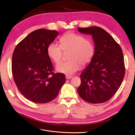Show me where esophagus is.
<instances>
[{
	"label": "esophagus",
	"instance_id": "esophagus-1",
	"mask_svg": "<svg viewBox=\"0 0 135 135\" xmlns=\"http://www.w3.org/2000/svg\"><path fill=\"white\" fill-rule=\"evenodd\" d=\"M71 78H72V76H70V75H66V78L68 80H69Z\"/></svg>",
	"mask_w": 135,
	"mask_h": 135
}]
</instances>
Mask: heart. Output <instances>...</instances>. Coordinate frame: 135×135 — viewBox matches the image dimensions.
I'll use <instances>...</instances> for the list:
<instances>
[{"label": "heart", "instance_id": "1", "mask_svg": "<svg viewBox=\"0 0 135 135\" xmlns=\"http://www.w3.org/2000/svg\"><path fill=\"white\" fill-rule=\"evenodd\" d=\"M60 46L51 43L47 48L49 57L57 64L61 61L62 50L70 51L68 54L69 61L59 64L56 69L59 73L72 75L81 68L89 64L94 54V47L90 40L86 39L83 36L69 32L66 33L60 39Z\"/></svg>", "mask_w": 135, "mask_h": 135}]
</instances>
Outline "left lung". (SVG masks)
Instances as JSON below:
<instances>
[{
	"mask_svg": "<svg viewBox=\"0 0 135 135\" xmlns=\"http://www.w3.org/2000/svg\"><path fill=\"white\" fill-rule=\"evenodd\" d=\"M79 32L92 35L94 54L80 75L78 93L92 104L107 102L118 90L125 75L124 57L119 45L111 36L98 26L78 28Z\"/></svg>",
	"mask_w": 135,
	"mask_h": 135,
	"instance_id": "1",
	"label": "left lung"
}]
</instances>
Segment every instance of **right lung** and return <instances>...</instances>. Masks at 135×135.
<instances>
[{
	"instance_id": "right-lung-1",
	"label": "right lung",
	"mask_w": 135,
	"mask_h": 135,
	"mask_svg": "<svg viewBox=\"0 0 135 135\" xmlns=\"http://www.w3.org/2000/svg\"><path fill=\"white\" fill-rule=\"evenodd\" d=\"M56 30L38 29L29 33L16 46L12 55V72L21 93L35 103L51 102L66 81L64 74L54 73L47 53L55 40Z\"/></svg>"
}]
</instances>
